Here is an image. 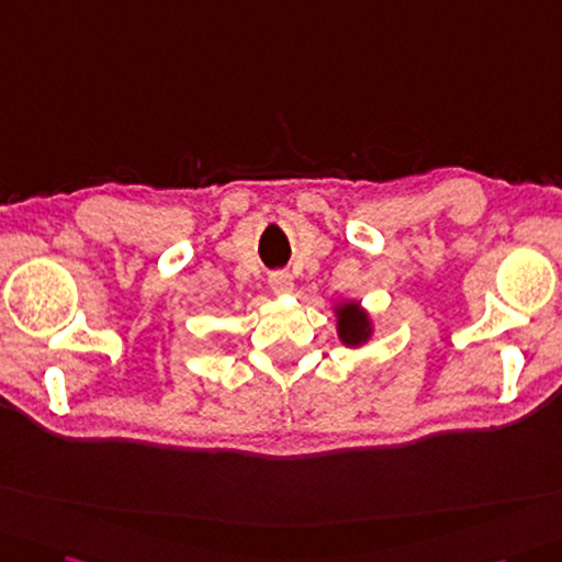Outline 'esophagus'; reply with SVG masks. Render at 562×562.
Returning <instances> with one entry per match:
<instances>
[{
  "label": "esophagus",
  "mask_w": 562,
  "mask_h": 562,
  "mask_svg": "<svg viewBox=\"0 0 562 562\" xmlns=\"http://www.w3.org/2000/svg\"><path fill=\"white\" fill-rule=\"evenodd\" d=\"M269 286L276 296H286L293 291V276L289 271H273L269 276Z\"/></svg>",
  "instance_id": "obj_1"
}]
</instances>
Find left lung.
I'll use <instances>...</instances> for the list:
<instances>
[{"label": "left lung", "instance_id": "8db88e82", "mask_svg": "<svg viewBox=\"0 0 562 562\" xmlns=\"http://www.w3.org/2000/svg\"><path fill=\"white\" fill-rule=\"evenodd\" d=\"M333 316H336V330L338 340L346 348H362L368 346L375 336V318L370 316V311L362 308V303L356 299L338 301L333 306Z\"/></svg>", "mask_w": 562, "mask_h": 562}]
</instances>
